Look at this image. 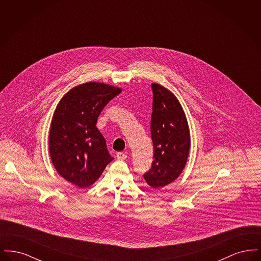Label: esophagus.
<instances>
[{
    "label": "esophagus",
    "mask_w": 261,
    "mask_h": 261,
    "mask_svg": "<svg viewBox=\"0 0 261 261\" xmlns=\"http://www.w3.org/2000/svg\"><path fill=\"white\" fill-rule=\"evenodd\" d=\"M116 158H117L118 161H124V160L127 159V155H126V153H124V152L120 151V152L116 153Z\"/></svg>",
    "instance_id": "esophagus-1"
}]
</instances>
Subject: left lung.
<instances>
[{
	"label": "left lung",
	"mask_w": 261,
	"mask_h": 261,
	"mask_svg": "<svg viewBox=\"0 0 261 261\" xmlns=\"http://www.w3.org/2000/svg\"><path fill=\"white\" fill-rule=\"evenodd\" d=\"M152 112L150 134L153 144L151 168L144 175L154 189L169 185L186 165L191 138L186 114L173 93L158 83H151Z\"/></svg>",
	"instance_id": "left-lung-1"
}]
</instances>
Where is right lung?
<instances>
[{
  "label": "right lung",
  "instance_id": "1",
  "mask_svg": "<svg viewBox=\"0 0 261 261\" xmlns=\"http://www.w3.org/2000/svg\"><path fill=\"white\" fill-rule=\"evenodd\" d=\"M122 89L87 82L69 90L50 122L49 150L58 173L78 188L94 184L113 161L96 127L99 113Z\"/></svg>",
  "mask_w": 261,
  "mask_h": 261
}]
</instances>
